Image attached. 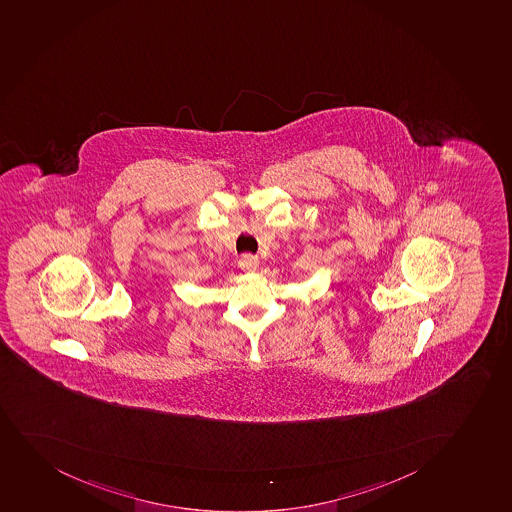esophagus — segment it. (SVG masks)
Here are the masks:
<instances>
[{"mask_svg":"<svg viewBox=\"0 0 512 512\" xmlns=\"http://www.w3.org/2000/svg\"><path fill=\"white\" fill-rule=\"evenodd\" d=\"M239 266H241L243 269H246V271H256V268L259 266V261L256 256H251V254H244L243 258L239 259Z\"/></svg>","mask_w":512,"mask_h":512,"instance_id":"obj_1","label":"esophagus"}]
</instances>
